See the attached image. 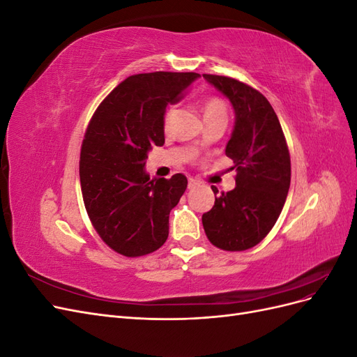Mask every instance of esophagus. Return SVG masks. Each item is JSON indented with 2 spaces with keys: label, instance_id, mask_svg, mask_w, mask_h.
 <instances>
[{
  "label": "esophagus",
  "instance_id": "34e87169",
  "mask_svg": "<svg viewBox=\"0 0 357 357\" xmlns=\"http://www.w3.org/2000/svg\"><path fill=\"white\" fill-rule=\"evenodd\" d=\"M198 185H199V183H198L197 180L189 178V181H188V188H189V189H195Z\"/></svg>",
  "mask_w": 357,
  "mask_h": 357
}]
</instances>
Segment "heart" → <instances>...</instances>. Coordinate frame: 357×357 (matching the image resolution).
Masks as SVG:
<instances>
[{
  "instance_id": "b5f03b06",
  "label": "heart",
  "mask_w": 357,
  "mask_h": 357,
  "mask_svg": "<svg viewBox=\"0 0 357 357\" xmlns=\"http://www.w3.org/2000/svg\"><path fill=\"white\" fill-rule=\"evenodd\" d=\"M202 113L205 121L207 119H213V117H226V113H228V109H226V104L218 98V96H208V98H205L202 102ZM171 117H172V109H168L164 113V119H162V123H164V128L167 129L169 126L171 122Z\"/></svg>"
}]
</instances>
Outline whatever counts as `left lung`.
<instances>
[{"label":"left lung","mask_w":357,"mask_h":357,"mask_svg":"<svg viewBox=\"0 0 357 357\" xmlns=\"http://www.w3.org/2000/svg\"><path fill=\"white\" fill-rule=\"evenodd\" d=\"M202 75L234 105L235 126L225 152L236 171L235 189L215 198L213 208L202 214V226L213 245L243 252L265 238L283 210L290 186L289 147L261 92L226 75Z\"/></svg>","instance_id":"1"}]
</instances>
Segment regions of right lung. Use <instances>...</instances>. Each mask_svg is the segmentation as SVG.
<instances>
[{"mask_svg": "<svg viewBox=\"0 0 357 357\" xmlns=\"http://www.w3.org/2000/svg\"><path fill=\"white\" fill-rule=\"evenodd\" d=\"M197 73L155 71L129 75L105 96L86 128L80 150L84 208L101 240L116 253L138 257L164 245L169 211L188 178L150 180L144 165L164 146V113L181 100Z\"/></svg>", "mask_w": 357, "mask_h": 357, "instance_id": "obj_1", "label": "right lung"}]
</instances>
